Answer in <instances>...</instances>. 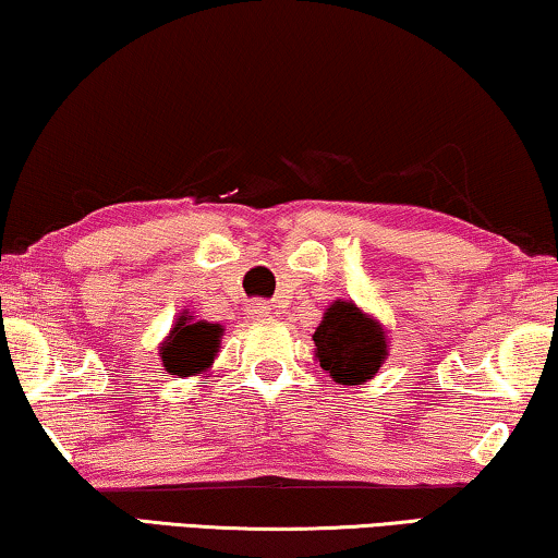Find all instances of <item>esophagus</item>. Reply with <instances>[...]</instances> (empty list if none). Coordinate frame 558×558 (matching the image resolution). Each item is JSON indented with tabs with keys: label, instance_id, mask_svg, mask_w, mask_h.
Returning <instances> with one entry per match:
<instances>
[{
	"label": "esophagus",
	"instance_id": "1",
	"mask_svg": "<svg viewBox=\"0 0 558 558\" xmlns=\"http://www.w3.org/2000/svg\"><path fill=\"white\" fill-rule=\"evenodd\" d=\"M247 318L268 320L270 318V305L265 301H253L251 305H247Z\"/></svg>",
	"mask_w": 558,
	"mask_h": 558
}]
</instances>
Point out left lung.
Returning <instances> with one entry per match:
<instances>
[{
	"label": "left lung",
	"instance_id": "left-lung-1",
	"mask_svg": "<svg viewBox=\"0 0 558 558\" xmlns=\"http://www.w3.org/2000/svg\"><path fill=\"white\" fill-rule=\"evenodd\" d=\"M313 340L320 368L340 386H361L371 380L388 355L384 326L353 301L328 305Z\"/></svg>",
	"mask_w": 558,
	"mask_h": 558
}]
</instances>
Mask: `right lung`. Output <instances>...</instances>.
Here are the masks:
<instances>
[{
	"label": "right lung",
	"instance_id": "1",
	"mask_svg": "<svg viewBox=\"0 0 558 558\" xmlns=\"http://www.w3.org/2000/svg\"><path fill=\"white\" fill-rule=\"evenodd\" d=\"M222 326L207 320H195V315L182 313L174 320L168 338L160 343L162 368L170 376H197L210 368L218 355Z\"/></svg>",
	"mask_w": 558,
	"mask_h": 558
}]
</instances>
